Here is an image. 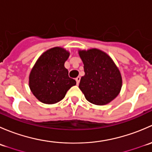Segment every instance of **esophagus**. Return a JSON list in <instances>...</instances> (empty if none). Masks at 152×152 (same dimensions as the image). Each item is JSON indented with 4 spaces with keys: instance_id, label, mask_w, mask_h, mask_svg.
<instances>
[{
    "instance_id": "esophagus-1",
    "label": "esophagus",
    "mask_w": 152,
    "mask_h": 152,
    "mask_svg": "<svg viewBox=\"0 0 152 152\" xmlns=\"http://www.w3.org/2000/svg\"><path fill=\"white\" fill-rule=\"evenodd\" d=\"M80 79H81V77H80V76H78L77 78H76V84H77V85H79V82H80Z\"/></svg>"
}]
</instances>
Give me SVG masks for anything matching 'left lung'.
I'll use <instances>...</instances> for the list:
<instances>
[{"label": "left lung", "instance_id": "1", "mask_svg": "<svg viewBox=\"0 0 152 152\" xmlns=\"http://www.w3.org/2000/svg\"><path fill=\"white\" fill-rule=\"evenodd\" d=\"M79 54L85 73L79 87L85 99L101 106L114 100L121 90L122 76L113 59L98 48L79 50Z\"/></svg>", "mask_w": 152, "mask_h": 152}]
</instances>
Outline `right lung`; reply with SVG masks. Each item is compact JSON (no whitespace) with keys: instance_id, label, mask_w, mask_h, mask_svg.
I'll use <instances>...</instances> for the list:
<instances>
[{"instance_id":"1","label":"right lung","mask_w":152,"mask_h":152,"mask_svg":"<svg viewBox=\"0 0 152 152\" xmlns=\"http://www.w3.org/2000/svg\"><path fill=\"white\" fill-rule=\"evenodd\" d=\"M69 56L70 52L63 48H52L44 52L32 67L28 85L34 96L42 103L53 104L60 102L67 90L76 85L65 67Z\"/></svg>"}]
</instances>
